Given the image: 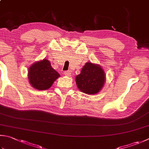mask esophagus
<instances>
[{
    "label": "esophagus",
    "mask_w": 149,
    "mask_h": 149,
    "mask_svg": "<svg viewBox=\"0 0 149 149\" xmlns=\"http://www.w3.org/2000/svg\"><path fill=\"white\" fill-rule=\"evenodd\" d=\"M64 74H65V75L67 76V77H71V72H70L69 71H65L64 72Z\"/></svg>",
    "instance_id": "obj_1"
}]
</instances>
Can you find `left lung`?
I'll use <instances>...</instances> for the list:
<instances>
[{"instance_id":"1","label":"left lung","mask_w":149,"mask_h":149,"mask_svg":"<svg viewBox=\"0 0 149 149\" xmlns=\"http://www.w3.org/2000/svg\"><path fill=\"white\" fill-rule=\"evenodd\" d=\"M105 82V74L101 67L91 62L83 67L80 74L76 77V83L78 89L87 94H96Z\"/></svg>"}]
</instances>
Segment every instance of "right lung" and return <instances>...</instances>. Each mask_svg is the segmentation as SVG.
<instances>
[{
	"label": "right lung",
	"mask_w": 149,
	"mask_h": 149,
	"mask_svg": "<svg viewBox=\"0 0 149 149\" xmlns=\"http://www.w3.org/2000/svg\"><path fill=\"white\" fill-rule=\"evenodd\" d=\"M59 77L60 74L47 60L35 63L29 69V82L32 87L39 90L50 88Z\"/></svg>",
	"instance_id": "right-lung-1"
}]
</instances>
